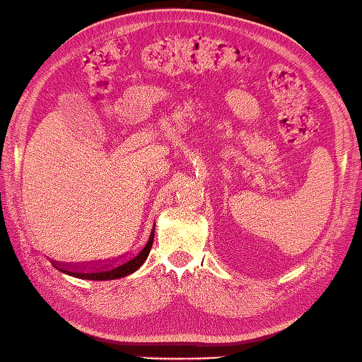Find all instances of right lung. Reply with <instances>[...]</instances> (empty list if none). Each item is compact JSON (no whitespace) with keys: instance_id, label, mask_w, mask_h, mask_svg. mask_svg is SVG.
I'll return each instance as SVG.
<instances>
[{"instance_id":"1","label":"right lung","mask_w":362,"mask_h":362,"mask_svg":"<svg viewBox=\"0 0 362 362\" xmlns=\"http://www.w3.org/2000/svg\"><path fill=\"white\" fill-rule=\"evenodd\" d=\"M152 242H154V230L151 232V237L141 250L130 257H127L125 261H120L117 264H103V265H60L55 262V267L65 272L68 275L84 278V280H97V281H105V280H116V278H122L133 274V272L139 269V265L148 259L149 251L152 248Z\"/></svg>"}]
</instances>
